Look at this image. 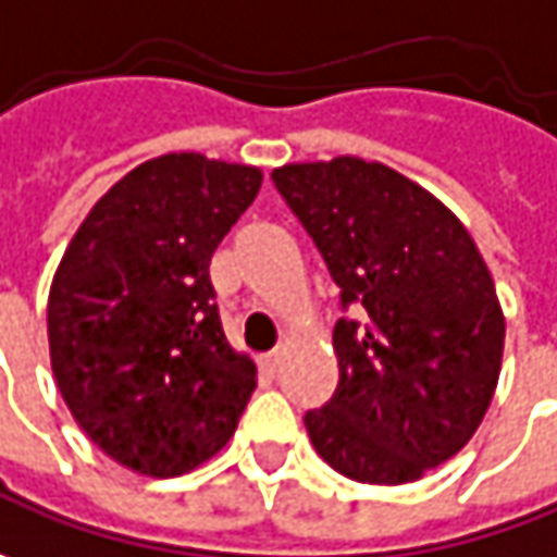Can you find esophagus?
I'll list each match as a JSON object with an SVG mask.
<instances>
[{
  "label": "esophagus",
  "mask_w": 557,
  "mask_h": 557,
  "mask_svg": "<svg viewBox=\"0 0 557 557\" xmlns=\"http://www.w3.org/2000/svg\"><path fill=\"white\" fill-rule=\"evenodd\" d=\"M280 363H283V351H271V355L261 357V367H264L268 373H277Z\"/></svg>",
  "instance_id": "esophagus-1"
}]
</instances>
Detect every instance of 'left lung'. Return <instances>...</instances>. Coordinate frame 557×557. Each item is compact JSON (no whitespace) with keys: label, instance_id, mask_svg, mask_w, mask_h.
<instances>
[{"label":"left lung","instance_id":"obj_1","mask_svg":"<svg viewBox=\"0 0 557 557\" xmlns=\"http://www.w3.org/2000/svg\"><path fill=\"white\" fill-rule=\"evenodd\" d=\"M271 178L360 320H338V385L305 412L317 456L360 484H410L487 412L506 317L466 224L385 163H286Z\"/></svg>","mask_w":557,"mask_h":557}]
</instances>
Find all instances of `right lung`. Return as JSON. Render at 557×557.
Segmentation results:
<instances>
[{"instance_id": "add662e5", "label": "right lung", "mask_w": 557, "mask_h": 557, "mask_svg": "<svg viewBox=\"0 0 557 557\" xmlns=\"http://www.w3.org/2000/svg\"><path fill=\"white\" fill-rule=\"evenodd\" d=\"M259 187L256 165L147 160L91 206L54 271L58 392L125 469L175 478L237 432L259 373L221 330L209 261Z\"/></svg>"}]
</instances>
